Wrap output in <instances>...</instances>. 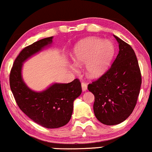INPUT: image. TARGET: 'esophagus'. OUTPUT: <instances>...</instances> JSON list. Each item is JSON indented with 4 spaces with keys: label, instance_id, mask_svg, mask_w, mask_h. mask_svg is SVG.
I'll use <instances>...</instances> for the list:
<instances>
[{
    "label": "esophagus",
    "instance_id": "obj_1",
    "mask_svg": "<svg viewBox=\"0 0 152 152\" xmlns=\"http://www.w3.org/2000/svg\"><path fill=\"white\" fill-rule=\"evenodd\" d=\"M81 87H82V91H85L87 90V84L85 82L81 83Z\"/></svg>",
    "mask_w": 152,
    "mask_h": 152
}]
</instances>
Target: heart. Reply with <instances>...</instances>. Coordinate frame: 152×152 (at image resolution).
Listing matches in <instances>:
<instances>
[{"label":"heart","instance_id":"b5f03b06","mask_svg":"<svg viewBox=\"0 0 152 152\" xmlns=\"http://www.w3.org/2000/svg\"><path fill=\"white\" fill-rule=\"evenodd\" d=\"M115 55V47L110 40L97 37L82 39L73 48L72 57L79 66L86 63V71L90 77H99L104 74L110 66ZM76 71L77 66H71Z\"/></svg>","mask_w":152,"mask_h":152}]
</instances>
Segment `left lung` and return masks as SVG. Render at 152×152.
Listing matches in <instances>:
<instances>
[{"label":"left lung","mask_w":152,"mask_h":152,"mask_svg":"<svg viewBox=\"0 0 152 152\" xmlns=\"http://www.w3.org/2000/svg\"><path fill=\"white\" fill-rule=\"evenodd\" d=\"M119 53L110 68L100 78L88 85L94 95L93 109L96 119L114 126L130 116L137 102L141 74L134 50L128 43L114 35Z\"/></svg>","instance_id":"obj_1"}]
</instances>
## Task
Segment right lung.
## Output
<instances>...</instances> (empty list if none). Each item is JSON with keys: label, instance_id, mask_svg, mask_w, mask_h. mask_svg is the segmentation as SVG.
I'll return each mask as SVG.
<instances>
[{"label": "right lung", "instance_id": "obj_1", "mask_svg": "<svg viewBox=\"0 0 152 152\" xmlns=\"http://www.w3.org/2000/svg\"><path fill=\"white\" fill-rule=\"evenodd\" d=\"M53 42V37L26 47L15 60L10 73V87L21 110L30 119L47 128L62 127L72 115L73 101L81 94L78 79L68 84L55 83L42 91L29 89L21 76L23 63Z\"/></svg>", "mask_w": 152, "mask_h": 152}]
</instances>
